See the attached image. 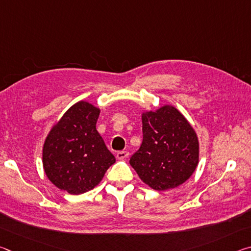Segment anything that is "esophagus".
Returning a JSON list of instances; mask_svg holds the SVG:
<instances>
[{"mask_svg": "<svg viewBox=\"0 0 251 251\" xmlns=\"http://www.w3.org/2000/svg\"><path fill=\"white\" fill-rule=\"evenodd\" d=\"M128 155H129V152L128 151H118L117 154H116V157L118 159H125V158H127V157H128Z\"/></svg>", "mask_w": 251, "mask_h": 251, "instance_id": "esophagus-1", "label": "esophagus"}]
</instances>
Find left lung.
Here are the masks:
<instances>
[{"label": "left lung", "mask_w": 251, "mask_h": 251, "mask_svg": "<svg viewBox=\"0 0 251 251\" xmlns=\"http://www.w3.org/2000/svg\"><path fill=\"white\" fill-rule=\"evenodd\" d=\"M198 157L197 135L175 107L143 114V143L129 164L145 184L155 190L178 187L193 175Z\"/></svg>", "instance_id": "1"}]
</instances>
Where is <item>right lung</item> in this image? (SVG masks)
Listing matches in <instances>:
<instances>
[{
  "label": "right lung",
  "instance_id": "add662e5",
  "mask_svg": "<svg viewBox=\"0 0 251 251\" xmlns=\"http://www.w3.org/2000/svg\"><path fill=\"white\" fill-rule=\"evenodd\" d=\"M99 116V108L78 101L63 115L44 143L46 176L72 195L94 188L116 161L96 129Z\"/></svg>",
  "mask_w": 251,
  "mask_h": 251
}]
</instances>
